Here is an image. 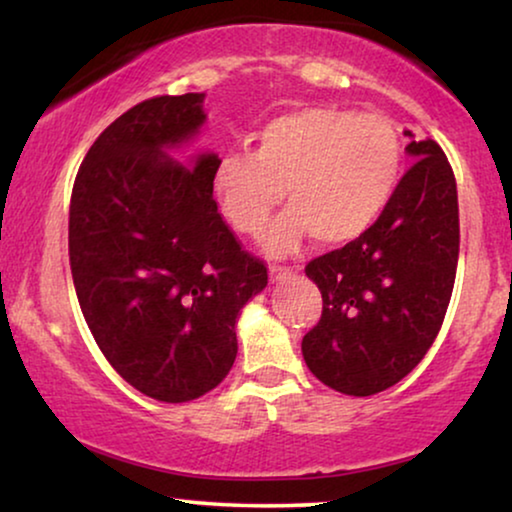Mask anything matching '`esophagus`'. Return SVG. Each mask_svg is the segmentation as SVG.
<instances>
[{
    "label": "esophagus",
    "instance_id": "1",
    "mask_svg": "<svg viewBox=\"0 0 512 512\" xmlns=\"http://www.w3.org/2000/svg\"><path fill=\"white\" fill-rule=\"evenodd\" d=\"M270 275L275 282H284V279L296 275V270L289 268V265H270Z\"/></svg>",
    "mask_w": 512,
    "mask_h": 512
}]
</instances>
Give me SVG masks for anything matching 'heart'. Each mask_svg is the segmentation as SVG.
Returning a JSON list of instances; mask_svg holds the SVG:
<instances>
[{
  "mask_svg": "<svg viewBox=\"0 0 512 512\" xmlns=\"http://www.w3.org/2000/svg\"><path fill=\"white\" fill-rule=\"evenodd\" d=\"M403 174V139L387 116L307 107L272 118L256 132L254 153L230 151L212 188L237 233L258 237L284 200L265 247L289 254L305 237L347 244L368 233L394 198Z\"/></svg>",
  "mask_w": 512,
  "mask_h": 512,
  "instance_id": "1",
  "label": "heart"
}]
</instances>
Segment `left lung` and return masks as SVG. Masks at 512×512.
<instances>
[{
  "label": "left lung",
  "instance_id": "obj_1",
  "mask_svg": "<svg viewBox=\"0 0 512 512\" xmlns=\"http://www.w3.org/2000/svg\"><path fill=\"white\" fill-rule=\"evenodd\" d=\"M408 153L415 163L375 226L305 265L324 300L321 319L303 338L305 363L347 396H373L401 382L431 349L452 298L457 181L433 139H412Z\"/></svg>",
  "mask_w": 512,
  "mask_h": 512
}]
</instances>
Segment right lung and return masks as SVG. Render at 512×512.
<instances>
[{"mask_svg":"<svg viewBox=\"0 0 512 512\" xmlns=\"http://www.w3.org/2000/svg\"><path fill=\"white\" fill-rule=\"evenodd\" d=\"M202 93L160 95L118 116L74 179L69 265L111 368L144 396L186 403L221 384L235 321L268 284L212 198L219 156L188 170L165 149L198 135Z\"/></svg>","mask_w":512,"mask_h":512,"instance_id":"add662e5","label":"right lung"}]
</instances>
